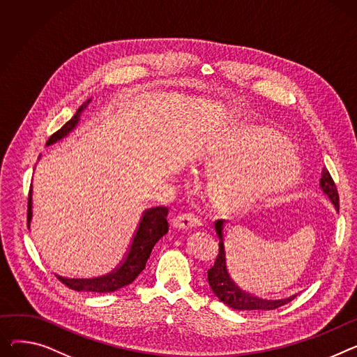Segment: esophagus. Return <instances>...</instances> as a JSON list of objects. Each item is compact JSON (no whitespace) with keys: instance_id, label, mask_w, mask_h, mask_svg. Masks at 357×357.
Returning <instances> with one entry per match:
<instances>
[{"instance_id":"34e87169","label":"esophagus","mask_w":357,"mask_h":357,"mask_svg":"<svg viewBox=\"0 0 357 357\" xmlns=\"http://www.w3.org/2000/svg\"><path fill=\"white\" fill-rule=\"evenodd\" d=\"M201 225V220L195 215V213H179L178 217L174 218V227L179 229H192Z\"/></svg>"}]
</instances>
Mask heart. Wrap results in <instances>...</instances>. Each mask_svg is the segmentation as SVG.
Returning <instances> with one entry per match:
<instances>
[{
	"label": "heart",
	"mask_w": 357,
	"mask_h": 357,
	"mask_svg": "<svg viewBox=\"0 0 357 357\" xmlns=\"http://www.w3.org/2000/svg\"><path fill=\"white\" fill-rule=\"evenodd\" d=\"M198 160L211 166L208 194L222 209H245L293 188L301 160L280 133L252 123L231 125L205 136Z\"/></svg>",
	"instance_id": "heart-1"
}]
</instances>
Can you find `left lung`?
Wrapping results in <instances>:
<instances>
[{"mask_svg": "<svg viewBox=\"0 0 357 357\" xmlns=\"http://www.w3.org/2000/svg\"><path fill=\"white\" fill-rule=\"evenodd\" d=\"M320 189L321 192L328 198V201L333 204L336 211L339 212V194L336 185L331 179L328 171L323 168L320 176ZM225 220L215 221V231L220 236V252L213 264L208 270V282L215 294L224 304L234 308V310H275V308L290 303L294 300L296 296L289 298H280V300H270L258 297L248 290L243 289L238 282L232 277L229 271V258L227 255V241H225Z\"/></svg>", "mask_w": 357, "mask_h": 357, "instance_id": "obj_1", "label": "left lung"}]
</instances>
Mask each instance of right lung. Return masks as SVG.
<instances>
[{
  "instance_id": "right-lung-1",
  "label": "right lung",
  "mask_w": 357,
  "mask_h": 357,
  "mask_svg": "<svg viewBox=\"0 0 357 357\" xmlns=\"http://www.w3.org/2000/svg\"><path fill=\"white\" fill-rule=\"evenodd\" d=\"M90 102H91V98L87 99L77 109L76 114L71 117L60 130H57L49 137L45 146L54 145L56 142L64 139L68 133L73 132L80 122L82 113L84 112V109L89 106ZM166 217H168V208L166 206H155L144 212V215L140 218L139 227L133 235L132 244L126 252V257L112 273L102 277H96V278H66L61 275H57V278L71 290L87 291V293H112L129 286V284L133 282L135 278L144 271L146 261L155 244L166 232H168L169 224L166 221ZM31 220H33V189H30V195H29V211H27L29 228H30Z\"/></svg>"
}]
</instances>
